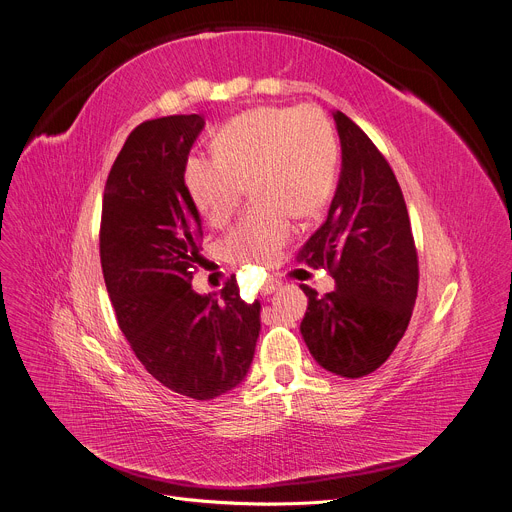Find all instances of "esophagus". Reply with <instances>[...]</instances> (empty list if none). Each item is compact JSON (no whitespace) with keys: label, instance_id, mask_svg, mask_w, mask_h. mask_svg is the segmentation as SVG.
<instances>
[{"label":"esophagus","instance_id":"1","mask_svg":"<svg viewBox=\"0 0 512 512\" xmlns=\"http://www.w3.org/2000/svg\"><path fill=\"white\" fill-rule=\"evenodd\" d=\"M280 286H282V282L277 280V277H269V280H267L265 286H263V292H265V294H271V292H275Z\"/></svg>","mask_w":512,"mask_h":512}]
</instances>
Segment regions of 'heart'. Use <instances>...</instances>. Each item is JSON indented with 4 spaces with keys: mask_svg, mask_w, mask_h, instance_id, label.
<instances>
[{
    "mask_svg": "<svg viewBox=\"0 0 512 512\" xmlns=\"http://www.w3.org/2000/svg\"><path fill=\"white\" fill-rule=\"evenodd\" d=\"M214 151L185 159V190L222 226L251 181L257 202L228 232L226 251L243 263H273L294 235V212L310 216L333 194L339 145L331 120L314 106L253 108L224 124Z\"/></svg>",
    "mask_w": 512,
    "mask_h": 512,
    "instance_id": "heart-1",
    "label": "heart"
}]
</instances>
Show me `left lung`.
<instances>
[{
  "mask_svg": "<svg viewBox=\"0 0 512 512\" xmlns=\"http://www.w3.org/2000/svg\"><path fill=\"white\" fill-rule=\"evenodd\" d=\"M341 175L327 220L298 253L329 269L337 288L318 298L300 286L308 308L300 333L320 367L341 378L376 371L404 337L418 290V257L396 175L371 138L333 112Z\"/></svg>",
  "mask_w": 512,
  "mask_h": 512,
  "instance_id": "left-lung-1",
  "label": "left lung"
}]
</instances>
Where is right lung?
Wrapping results in <instances>:
<instances>
[{"instance_id":"obj_1","label":"right lung","mask_w":512,"mask_h":512,"mask_svg":"<svg viewBox=\"0 0 512 512\" xmlns=\"http://www.w3.org/2000/svg\"><path fill=\"white\" fill-rule=\"evenodd\" d=\"M204 116L138 124L104 190L100 257L118 327L149 374L169 390L212 400L237 388L251 367L261 304H247L235 277L220 296L198 294L202 220L183 165Z\"/></svg>"}]
</instances>
